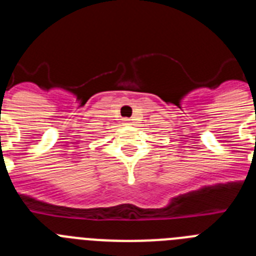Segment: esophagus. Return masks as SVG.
Returning <instances> with one entry per match:
<instances>
[{"label":"esophagus","instance_id":"1","mask_svg":"<svg viewBox=\"0 0 256 256\" xmlns=\"http://www.w3.org/2000/svg\"><path fill=\"white\" fill-rule=\"evenodd\" d=\"M124 122H126V123H130V119H124Z\"/></svg>","mask_w":256,"mask_h":256}]
</instances>
